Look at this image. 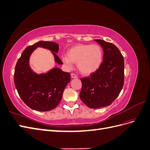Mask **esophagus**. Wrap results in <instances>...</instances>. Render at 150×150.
Listing matches in <instances>:
<instances>
[{"mask_svg": "<svg viewBox=\"0 0 150 150\" xmlns=\"http://www.w3.org/2000/svg\"><path fill=\"white\" fill-rule=\"evenodd\" d=\"M71 77H72V78H78V76H77L75 73H72Z\"/></svg>", "mask_w": 150, "mask_h": 150, "instance_id": "1", "label": "esophagus"}]
</instances>
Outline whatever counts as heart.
Returning a JSON list of instances; mask_svg holds the SVG:
<instances>
[{
  "label": "heart",
  "mask_w": 150,
  "mask_h": 150,
  "mask_svg": "<svg viewBox=\"0 0 150 150\" xmlns=\"http://www.w3.org/2000/svg\"><path fill=\"white\" fill-rule=\"evenodd\" d=\"M62 59L69 67L73 66V62L78 63V69L82 73L90 74L100 67L103 51L96 44H79L68 50L67 56H63Z\"/></svg>",
  "instance_id": "b5f03b06"
}]
</instances>
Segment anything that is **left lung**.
<instances>
[{
    "label": "left lung",
    "mask_w": 150,
    "mask_h": 150,
    "mask_svg": "<svg viewBox=\"0 0 150 150\" xmlns=\"http://www.w3.org/2000/svg\"><path fill=\"white\" fill-rule=\"evenodd\" d=\"M94 40L103 48V62L90 76L81 78L79 96L89 108H100L110 105L120 94L124 85L125 62L115 44L100 39Z\"/></svg>",
    "instance_id": "1"
}]
</instances>
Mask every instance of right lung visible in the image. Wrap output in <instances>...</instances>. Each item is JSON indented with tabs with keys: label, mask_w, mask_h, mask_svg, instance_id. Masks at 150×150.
<instances>
[{
	"label": "right lung",
	"mask_w": 150,
	"mask_h": 150,
	"mask_svg": "<svg viewBox=\"0 0 150 150\" xmlns=\"http://www.w3.org/2000/svg\"><path fill=\"white\" fill-rule=\"evenodd\" d=\"M38 47L51 50L56 62L63 64L56 54L59 51L57 43L39 41L27 47L22 53L15 67L13 79L18 94L27 106L35 111H48L59 104L66 86L71 81V74L57 67L39 75L32 71L29 57Z\"/></svg>",
	"instance_id": "obj_1"
}]
</instances>
